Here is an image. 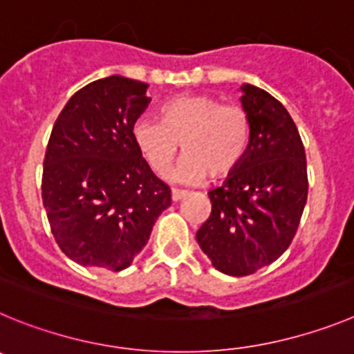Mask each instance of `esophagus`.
Here are the masks:
<instances>
[{
    "instance_id": "esophagus-1",
    "label": "esophagus",
    "mask_w": 354,
    "mask_h": 354,
    "mask_svg": "<svg viewBox=\"0 0 354 354\" xmlns=\"http://www.w3.org/2000/svg\"><path fill=\"white\" fill-rule=\"evenodd\" d=\"M185 196H187V190H176V189H174L173 192H171V197H173L174 203H176V201H181Z\"/></svg>"
}]
</instances>
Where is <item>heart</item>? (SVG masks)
I'll return each mask as SVG.
<instances>
[{
  "label": "heart",
  "mask_w": 354,
  "mask_h": 354,
  "mask_svg": "<svg viewBox=\"0 0 354 354\" xmlns=\"http://www.w3.org/2000/svg\"><path fill=\"white\" fill-rule=\"evenodd\" d=\"M252 125L248 113L236 104H222L212 95H176L160 107V122L141 118L132 138L146 164L164 174L176 158L171 173L178 183H201L209 174L222 180L240 167L250 145Z\"/></svg>",
  "instance_id": "obj_1"
}]
</instances>
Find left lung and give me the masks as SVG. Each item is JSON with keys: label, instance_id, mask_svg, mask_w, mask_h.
<instances>
[{"label": "left lung", "instance_id": "8db88e82", "mask_svg": "<svg viewBox=\"0 0 354 354\" xmlns=\"http://www.w3.org/2000/svg\"><path fill=\"white\" fill-rule=\"evenodd\" d=\"M252 136L243 162L209 190L212 213L196 232L218 272L245 277L288 250L307 203L305 148L286 107L257 86H241Z\"/></svg>", "mask_w": 354, "mask_h": 354}]
</instances>
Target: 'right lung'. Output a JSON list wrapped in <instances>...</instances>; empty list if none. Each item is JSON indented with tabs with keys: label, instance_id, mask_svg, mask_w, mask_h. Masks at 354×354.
I'll use <instances>...</instances> for the list:
<instances>
[{
	"label": "right lung",
	"instance_id": "add662e5",
	"mask_svg": "<svg viewBox=\"0 0 354 354\" xmlns=\"http://www.w3.org/2000/svg\"><path fill=\"white\" fill-rule=\"evenodd\" d=\"M148 84L111 75L86 84L59 113L44 158L42 201L66 257L122 272L148 243L171 190L132 138Z\"/></svg>",
	"mask_w": 354,
	"mask_h": 354
}]
</instances>
